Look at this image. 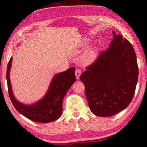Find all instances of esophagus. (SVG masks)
<instances>
[{"mask_svg":"<svg viewBox=\"0 0 147 147\" xmlns=\"http://www.w3.org/2000/svg\"><path fill=\"white\" fill-rule=\"evenodd\" d=\"M81 74H82V71H81L80 69H77L76 70L75 74H76V77L77 79H79V78H80V76Z\"/></svg>","mask_w":147,"mask_h":147,"instance_id":"obj_1","label":"esophagus"}]
</instances>
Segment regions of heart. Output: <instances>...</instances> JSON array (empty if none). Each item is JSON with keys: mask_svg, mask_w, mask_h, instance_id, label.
<instances>
[{"mask_svg": "<svg viewBox=\"0 0 147 147\" xmlns=\"http://www.w3.org/2000/svg\"><path fill=\"white\" fill-rule=\"evenodd\" d=\"M88 42V39H84L83 41V45H86ZM97 57V49L95 48H91L86 50L83 54L82 57V62L84 64L88 65L92 63L95 61L96 58Z\"/></svg>", "mask_w": 147, "mask_h": 147, "instance_id": "1", "label": "heart"}]
</instances>
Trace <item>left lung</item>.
<instances>
[{"instance_id":"obj_1","label":"left lung","mask_w":147,"mask_h":147,"mask_svg":"<svg viewBox=\"0 0 147 147\" xmlns=\"http://www.w3.org/2000/svg\"><path fill=\"white\" fill-rule=\"evenodd\" d=\"M86 69L80 79L94 115L110 117L129 106L135 93L138 67L134 49L127 39L113 32L109 48Z\"/></svg>"}]
</instances>
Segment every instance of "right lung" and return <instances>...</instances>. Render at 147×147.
<instances>
[{
  "mask_svg": "<svg viewBox=\"0 0 147 147\" xmlns=\"http://www.w3.org/2000/svg\"><path fill=\"white\" fill-rule=\"evenodd\" d=\"M12 58L7 65V81L9 97L13 105L20 113L32 121L49 123L57 120L62 115L63 101L65 94L75 82V67L57 74L52 80L46 95L35 104L26 106L17 101L13 96L9 79Z\"/></svg>",
  "mask_w": 147,
  "mask_h": 147,
  "instance_id": "obj_1",
  "label": "right lung"
}]
</instances>
